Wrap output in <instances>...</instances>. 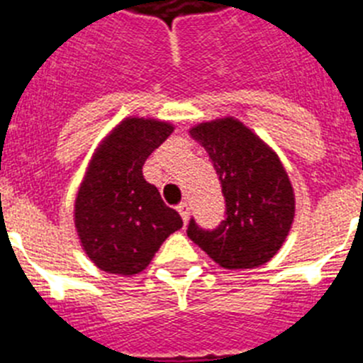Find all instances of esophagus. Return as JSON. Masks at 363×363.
Here are the masks:
<instances>
[{
	"instance_id": "34e87169",
	"label": "esophagus",
	"mask_w": 363,
	"mask_h": 363,
	"mask_svg": "<svg viewBox=\"0 0 363 363\" xmlns=\"http://www.w3.org/2000/svg\"><path fill=\"white\" fill-rule=\"evenodd\" d=\"M178 213H179V216H182V220H184V223H187V220H189V203L187 201H184V203L178 205Z\"/></svg>"
}]
</instances>
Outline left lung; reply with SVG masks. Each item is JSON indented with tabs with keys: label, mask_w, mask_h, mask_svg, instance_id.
I'll return each instance as SVG.
<instances>
[{
	"label": "left lung",
	"mask_w": 363,
	"mask_h": 363,
	"mask_svg": "<svg viewBox=\"0 0 363 363\" xmlns=\"http://www.w3.org/2000/svg\"><path fill=\"white\" fill-rule=\"evenodd\" d=\"M191 136L207 150L225 198V220L187 236L223 269H252L280 251L294 220V192L280 158L234 118L205 121Z\"/></svg>",
	"instance_id": "left-lung-1"
}]
</instances>
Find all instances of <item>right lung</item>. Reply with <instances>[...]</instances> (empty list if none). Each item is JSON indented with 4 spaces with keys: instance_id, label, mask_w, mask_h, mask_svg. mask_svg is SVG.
<instances>
[{
    "instance_id": "1",
    "label": "right lung",
    "mask_w": 363,
    "mask_h": 363,
    "mask_svg": "<svg viewBox=\"0 0 363 363\" xmlns=\"http://www.w3.org/2000/svg\"><path fill=\"white\" fill-rule=\"evenodd\" d=\"M174 130L171 123L125 118L92 156L79 185L74 223L86 256L111 274H138L184 221L143 178V163Z\"/></svg>"
}]
</instances>
